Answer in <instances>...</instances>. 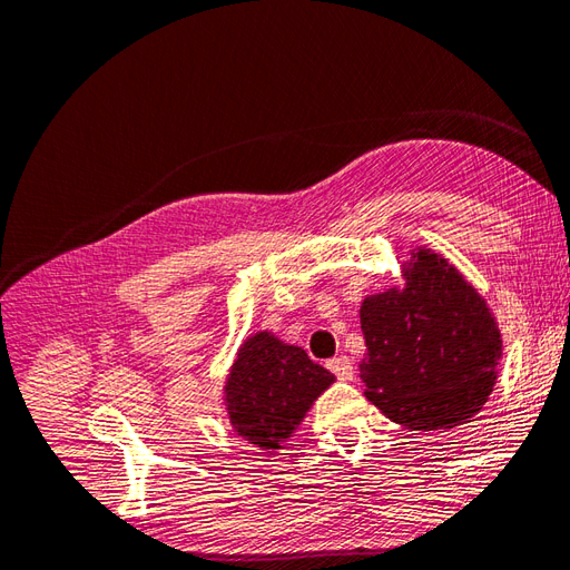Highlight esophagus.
I'll return each mask as SVG.
<instances>
[{"instance_id": "1", "label": "esophagus", "mask_w": 570, "mask_h": 570, "mask_svg": "<svg viewBox=\"0 0 570 570\" xmlns=\"http://www.w3.org/2000/svg\"><path fill=\"white\" fill-rule=\"evenodd\" d=\"M327 368H331L340 377V381H352V377H354V366H352V361L347 356L331 358V361H327Z\"/></svg>"}]
</instances>
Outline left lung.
I'll return each mask as SVG.
<instances>
[{
    "instance_id": "1",
    "label": "left lung",
    "mask_w": 570,
    "mask_h": 570,
    "mask_svg": "<svg viewBox=\"0 0 570 570\" xmlns=\"http://www.w3.org/2000/svg\"><path fill=\"white\" fill-rule=\"evenodd\" d=\"M361 331L366 396L394 423L454 428L492 392L502 356L497 323L485 299L430 249L413 252L406 289L364 299Z\"/></svg>"
}]
</instances>
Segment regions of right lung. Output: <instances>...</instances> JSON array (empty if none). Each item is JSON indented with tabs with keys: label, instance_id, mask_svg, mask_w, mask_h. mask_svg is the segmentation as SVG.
Listing matches in <instances>:
<instances>
[{
	"label": "right lung",
	"instance_id": "right-lung-1",
	"mask_svg": "<svg viewBox=\"0 0 570 570\" xmlns=\"http://www.w3.org/2000/svg\"><path fill=\"white\" fill-rule=\"evenodd\" d=\"M333 381L304 350L256 333L239 347L226 385L230 423L252 444L278 450Z\"/></svg>",
	"mask_w": 570,
	"mask_h": 570
}]
</instances>
